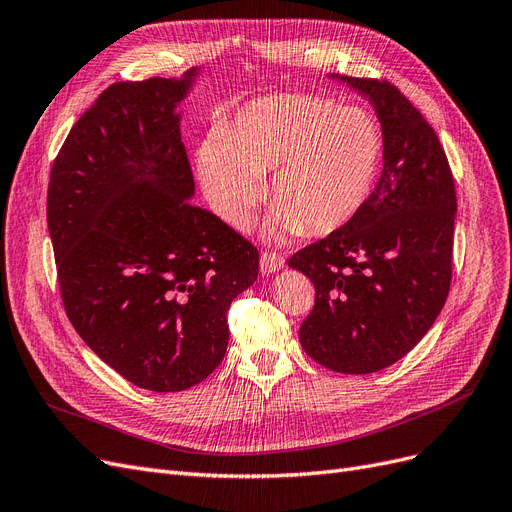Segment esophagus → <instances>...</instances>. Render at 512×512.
<instances>
[{"label": "esophagus", "instance_id": "esophagus-1", "mask_svg": "<svg viewBox=\"0 0 512 512\" xmlns=\"http://www.w3.org/2000/svg\"><path fill=\"white\" fill-rule=\"evenodd\" d=\"M284 264H286L284 256L277 254V252H262V254H260V271H262L264 275H269V273H275V271H279V269H284Z\"/></svg>", "mask_w": 512, "mask_h": 512}]
</instances>
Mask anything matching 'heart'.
I'll use <instances>...</instances> for the list:
<instances>
[{"instance_id": "heart-1", "label": "heart", "mask_w": 512, "mask_h": 512, "mask_svg": "<svg viewBox=\"0 0 512 512\" xmlns=\"http://www.w3.org/2000/svg\"><path fill=\"white\" fill-rule=\"evenodd\" d=\"M385 137L373 112L317 95L262 97L197 154L209 205L235 228L250 222L271 173L275 235H328L354 222L373 197Z\"/></svg>"}]
</instances>
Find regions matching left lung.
<instances>
[{
  "label": "left lung",
  "mask_w": 512,
  "mask_h": 512,
  "mask_svg": "<svg viewBox=\"0 0 512 512\" xmlns=\"http://www.w3.org/2000/svg\"><path fill=\"white\" fill-rule=\"evenodd\" d=\"M330 78L373 103L385 137L383 171L354 222L288 264L315 288L298 330L307 356L334 373L368 375L407 356L447 301L455 184L434 129L394 84Z\"/></svg>",
  "instance_id": "obj_1"
}]
</instances>
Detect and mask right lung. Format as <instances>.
Listing matches in <instances>:
<instances>
[{
  "mask_svg": "<svg viewBox=\"0 0 512 512\" xmlns=\"http://www.w3.org/2000/svg\"><path fill=\"white\" fill-rule=\"evenodd\" d=\"M182 78L116 82L69 131L48 182L61 298L82 341L150 392L207 379L228 345V307L258 277V250L207 209L178 105Z\"/></svg>",
  "mask_w": 512,
  "mask_h": 512,
  "instance_id": "obj_1",
  "label": "right lung"
}]
</instances>
